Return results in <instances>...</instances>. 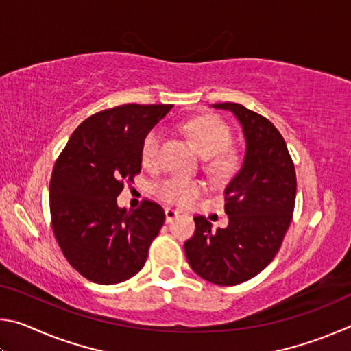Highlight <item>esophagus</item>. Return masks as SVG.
<instances>
[{
    "label": "esophagus",
    "mask_w": 351,
    "mask_h": 351,
    "mask_svg": "<svg viewBox=\"0 0 351 351\" xmlns=\"http://www.w3.org/2000/svg\"><path fill=\"white\" fill-rule=\"evenodd\" d=\"M176 217H180V212L171 209V207H167V209H165V221L171 223Z\"/></svg>",
    "instance_id": "1"
}]
</instances>
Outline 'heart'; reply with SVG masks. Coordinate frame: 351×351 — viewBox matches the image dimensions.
<instances>
[{
	"label": "heart",
	"mask_w": 351,
	"mask_h": 351,
	"mask_svg": "<svg viewBox=\"0 0 351 351\" xmlns=\"http://www.w3.org/2000/svg\"><path fill=\"white\" fill-rule=\"evenodd\" d=\"M186 128L195 145H197L198 152L204 158L217 156L230 144L229 128L217 117L206 116L193 119L187 123ZM162 136L164 133L161 128H153L145 136L144 142H142V161L145 164H154L158 161ZM210 165L218 171H226L230 167V159L226 156H218L212 159ZM203 190L204 186L199 181L187 180V178L182 176H171L158 186L159 197L178 206L192 204L203 193Z\"/></svg>",
	"instance_id": "1"
}]
</instances>
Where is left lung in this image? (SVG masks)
Returning a JSON list of instances; mask_svg holds the SVG:
<instances>
[{
  "mask_svg": "<svg viewBox=\"0 0 351 351\" xmlns=\"http://www.w3.org/2000/svg\"><path fill=\"white\" fill-rule=\"evenodd\" d=\"M230 111L245 136L240 170L224 189L228 228L212 229L195 217V234L184 243L192 268L204 280L232 287L263 271L282 246L293 218L295 170L287 144L268 119L240 104H213Z\"/></svg>",
  "mask_w": 351,
  "mask_h": 351,
  "instance_id": "8db88e82",
  "label": "left lung"
}]
</instances>
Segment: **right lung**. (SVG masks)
<instances>
[{
  "mask_svg": "<svg viewBox=\"0 0 351 351\" xmlns=\"http://www.w3.org/2000/svg\"><path fill=\"white\" fill-rule=\"evenodd\" d=\"M171 105H121L96 112L71 134L49 184L52 230L75 271L100 285L125 282L145 265L165 221L162 207L117 206L141 171L142 142Z\"/></svg>",
  "mask_w": 351,
  "mask_h": 351,
  "instance_id": "obj_1",
  "label": "right lung"
}]
</instances>
